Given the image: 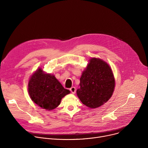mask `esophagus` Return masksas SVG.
Segmentation results:
<instances>
[{
	"label": "esophagus",
	"mask_w": 148,
	"mask_h": 148,
	"mask_svg": "<svg viewBox=\"0 0 148 148\" xmlns=\"http://www.w3.org/2000/svg\"><path fill=\"white\" fill-rule=\"evenodd\" d=\"M70 90L71 91V92L73 93V94H75V91H76V90H75V88L74 87H72Z\"/></svg>",
	"instance_id": "1"
}]
</instances>
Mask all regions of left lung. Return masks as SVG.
I'll return each instance as SVG.
<instances>
[{"label":"left lung","mask_w":148,"mask_h":148,"mask_svg":"<svg viewBox=\"0 0 148 148\" xmlns=\"http://www.w3.org/2000/svg\"><path fill=\"white\" fill-rule=\"evenodd\" d=\"M79 86L77 95L83 104L91 109L102 106L112 97L115 88L111 67L101 58H90L82 73Z\"/></svg>","instance_id":"left-lung-1"}]
</instances>
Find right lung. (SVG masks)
Segmentation results:
<instances>
[{"label":"right lung","mask_w":148,"mask_h":148,"mask_svg":"<svg viewBox=\"0 0 148 148\" xmlns=\"http://www.w3.org/2000/svg\"><path fill=\"white\" fill-rule=\"evenodd\" d=\"M28 92L31 99L40 108L51 111L60 104L61 99L70 93L54 75L45 73L38 67L30 76Z\"/></svg>","instance_id":"obj_1"}]
</instances>
